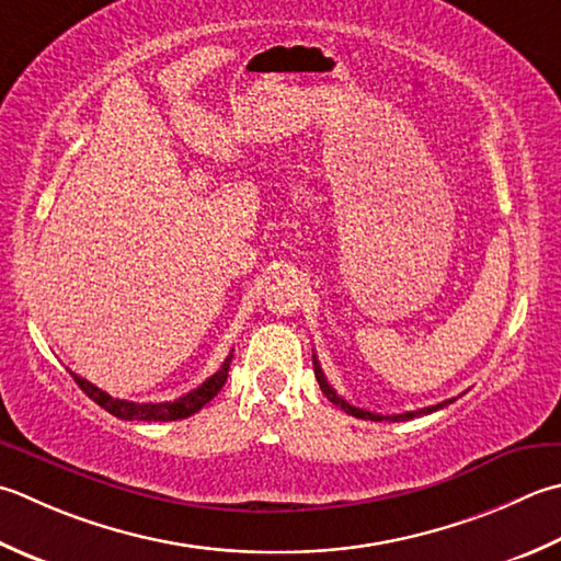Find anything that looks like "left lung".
I'll use <instances>...</instances> for the list:
<instances>
[{
	"label": "left lung",
	"mask_w": 561,
	"mask_h": 561,
	"mask_svg": "<svg viewBox=\"0 0 561 561\" xmlns=\"http://www.w3.org/2000/svg\"><path fill=\"white\" fill-rule=\"evenodd\" d=\"M313 371H316L318 387H321V391L325 393L328 401H333V403L340 405V409H343L345 413L355 415V419H362V421H393V423H397V421H411V419H419V415H427V413H433V411H437V409H445L447 403H453V399H447V401H443V403L427 405V409H419V411H409V413H399V415H379V413H371V411H365V409H357V405H350L345 399H340L337 393H335V389L331 387V383H328L321 365H318V357H316V355H313Z\"/></svg>",
	"instance_id": "left-lung-1"
}]
</instances>
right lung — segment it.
Masks as SVG:
<instances>
[{
  "mask_svg": "<svg viewBox=\"0 0 561 561\" xmlns=\"http://www.w3.org/2000/svg\"><path fill=\"white\" fill-rule=\"evenodd\" d=\"M230 359H233V355H228L221 369H218L216 375L208 377L202 387H196L194 391L184 393V397H180V399L162 401V403H136V401L114 399V397H108L106 391L94 387V383H90L82 377H77L75 371H70V375L77 381V387H80L87 397L102 405L104 411L116 415V419H121V421H180V419H186V415H192L199 409H204V405L224 389V383L228 379Z\"/></svg>",
  "mask_w": 561,
  "mask_h": 561,
  "instance_id": "obj_1",
  "label": "right lung"
}]
</instances>
